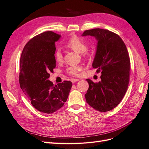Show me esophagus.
Returning <instances> with one entry per match:
<instances>
[{"label":"esophagus","mask_w":149,"mask_h":149,"mask_svg":"<svg viewBox=\"0 0 149 149\" xmlns=\"http://www.w3.org/2000/svg\"><path fill=\"white\" fill-rule=\"evenodd\" d=\"M79 79H73L72 80V83H75V82H76L79 81Z\"/></svg>","instance_id":"obj_1"}]
</instances>
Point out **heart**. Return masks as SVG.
Here are the masks:
<instances>
[{
  "label": "heart",
  "mask_w": 149,
  "mask_h": 149,
  "mask_svg": "<svg viewBox=\"0 0 149 149\" xmlns=\"http://www.w3.org/2000/svg\"><path fill=\"white\" fill-rule=\"evenodd\" d=\"M67 46L68 47L73 50L75 52L82 54L86 52L87 50V46L85 42L80 39V38L74 36L71 37L70 39L67 41ZM55 58L56 60L61 62H62L63 59V54L62 50L61 49H57L55 52ZM82 67L80 65H72L69 67L67 68V72L68 74H69L72 75H78L79 74V72L82 70Z\"/></svg>",
  "instance_id": "b5f03b06"
}]
</instances>
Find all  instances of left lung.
<instances>
[{
    "mask_svg": "<svg viewBox=\"0 0 149 149\" xmlns=\"http://www.w3.org/2000/svg\"><path fill=\"white\" fill-rule=\"evenodd\" d=\"M91 36L97 40L92 67L101 71V80L94 83L87 79L89 87L85 95L87 102L96 110H112L125 95L129 82L130 62L126 46L121 38L108 30L93 29L82 36Z\"/></svg>",
    "mask_w": 149,
    "mask_h": 149,
    "instance_id": "left-lung-1",
    "label": "left lung"
}]
</instances>
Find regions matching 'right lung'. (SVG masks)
<instances>
[{"mask_svg": "<svg viewBox=\"0 0 149 149\" xmlns=\"http://www.w3.org/2000/svg\"><path fill=\"white\" fill-rule=\"evenodd\" d=\"M61 37L47 31L33 37L25 45L20 60V88L33 107L40 112L54 113L64 105L72 84L64 81L54 86L50 72L56 66V44Z\"/></svg>", "mask_w": 149, "mask_h": 149, "instance_id": "obj_1", "label": "right lung"}]
</instances>
